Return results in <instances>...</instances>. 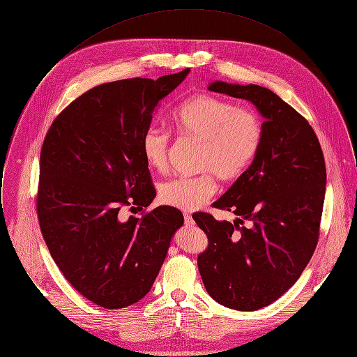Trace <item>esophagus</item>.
Masks as SVG:
<instances>
[{
	"label": "esophagus",
	"mask_w": 357,
	"mask_h": 357,
	"mask_svg": "<svg viewBox=\"0 0 357 357\" xmlns=\"http://www.w3.org/2000/svg\"><path fill=\"white\" fill-rule=\"evenodd\" d=\"M183 218H185V225H186V226H189V227H190V226H193V225H195V220H193V218H192L189 213H185V215H183Z\"/></svg>",
	"instance_id": "34e87169"
}]
</instances>
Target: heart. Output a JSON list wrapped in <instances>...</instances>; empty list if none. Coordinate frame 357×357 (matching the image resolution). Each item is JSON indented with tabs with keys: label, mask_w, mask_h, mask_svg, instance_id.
<instances>
[{
	"label": "heart",
	"mask_w": 357,
	"mask_h": 357,
	"mask_svg": "<svg viewBox=\"0 0 357 357\" xmlns=\"http://www.w3.org/2000/svg\"><path fill=\"white\" fill-rule=\"evenodd\" d=\"M175 128L188 137L202 141L197 176H178L161 186L160 197L172 208L192 212L200 209L216 193L215 176L223 181L240 178L256 158L263 126L256 112L234 107L226 100L197 94L189 97L172 116ZM169 135L149 127L141 138L145 162L155 171L168 165Z\"/></svg>",
	"instance_id": "obj_1"
}]
</instances>
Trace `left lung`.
I'll return each instance as SVG.
<instances>
[{
    "mask_svg": "<svg viewBox=\"0 0 357 357\" xmlns=\"http://www.w3.org/2000/svg\"><path fill=\"white\" fill-rule=\"evenodd\" d=\"M208 89L250 101L264 123L256 158L213 203L237 219L192 215L209 238L197 267L216 302L257 311L285 294L312 257L325 199V160L310 123L270 89L220 80ZM244 221L250 226H238Z\"/></svg>",
    "mask_w": 357,
    "mask_h": 357,
    "instance_id": "obj_1",
    "label": "left lung"
}]
</instances>
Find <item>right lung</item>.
<instances>
[{
  "label": "right lung",
  "mask_w": 357,
  "mask_h": 357,
  "mask_svg": "<svg viewBox=\"0 0 357 357\" xmlns=\"http://www.w3.org/2000/svg\"><path fill=\"white\" fill-rule=\"evenodd\" d=\"M190 69L96 86L50 126L40 151L38 218L65 278L84 298L119 310L154 284L183 215L158 206L121 220V206L146 208L157 192L141 152L160 101Z\"/></svg>",
  "instance_id": "1"
}]
</instances>
